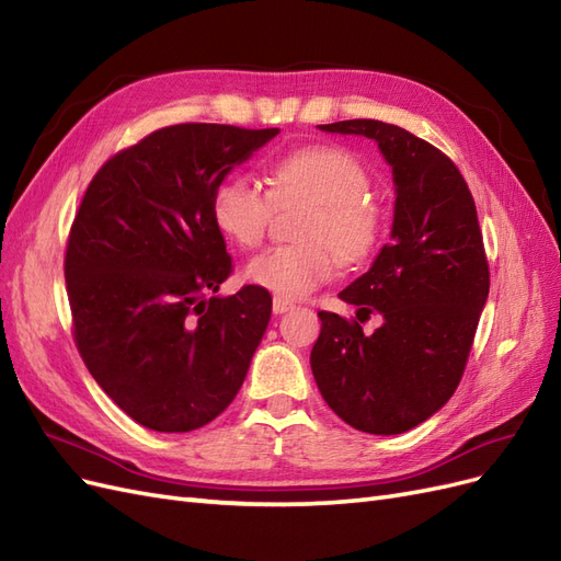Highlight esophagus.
<instances>
[{
    "mask_svg": "<svg viewBox=\"0 0 561 561\" xmlns=\"http://www.w3.org/2000/svg\"><path fill=\"white\" fill-rule=\"evenodd\" d=\"M271 307H274V313H285V311H290L295 304L290 301V299H285V297H274V304H271Z\"/></svg>",
    "mask_w": 561,
    "mask_h": 561,
    "instance_id": "34e87169",
    "label": "esophagus"
}]
</instances>
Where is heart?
I'll use <instances>...</instances> for the list:
<instances>
[{
    "instance_id": "b5f03b06",
    "label": "heart",
    "mask_w": 561,
    "mask_h": 561,
    "mask_svg": "<svg viewBox=\"0 0 561 561\" xmlns=\"http://www.w3.org/2000/svg\"><path fill=\"white\" fill-rule=\"evenodd\" d=\"M271 192L233 173L213 194L215 227L241 248H257L276 206L309 201L313 210L301 229V245H278L245 266L252 285L285 299H299L346 264L365 262L383 236V210L367 192L371 186L363 161L339 145H309L280 157L268 171Z\"/></svg>"
}]
</instances>
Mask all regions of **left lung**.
Segmentation results:
<instances>
[{"mask_svg": "<svg viewBox=\"0 0 561 561\" xmlns=\"http://www.w3.org/2000/svg\"><path fill=\"white\" fill-rule=\"evenodd\" d=\"M365 135L393 168L390 243L339 293L358 319L379 310L365 335L357 320L320 311L311 369L320 396L348 426L398 435L433 416L461 381L489 295L478 210L454 161L410 130L375 118L318 126Z\"/></svg>", "mask_w": 561, "mask_h": 561, "instance_id": "8db88e82", "label": "left lung"}]
</instances>
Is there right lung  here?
Segmentation results:
<instances>
[{
    "mask_svg": "<svg viewBox=\"0 0 561 561\" xmlns=\"http://www.w3.org/2000/svg\"><path fill=\"white\" fill-rule=\"evenodd\" d=\"M278 128L178 124L114 154L81 198L65 250L72 334L98 386L140 426L190 433L239 393L271 295L229 274L213 194Z\"/></svg>",
    "mask_w": 561,
    "mask_h": 561,
    "instance_id": "right-lung-1",
    "label": "right lung"
}]
</instances>
